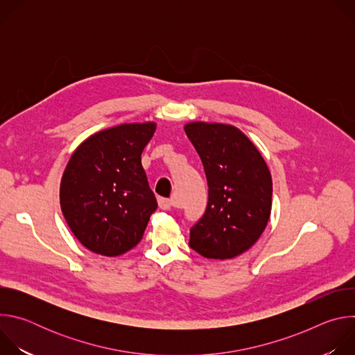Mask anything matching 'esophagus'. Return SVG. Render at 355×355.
I'll return each mask as SVG.
<instances>
[{
    "mask_svg": "<svg viewBox=\"0 0 355 355\" xmlns=\"http://www.w3.org/2000/svg\"><path fill=\"white\" fill-rule=\"evenodd\" d=\"M159 207L164 211H170L174 207V202L171 199H166V198H159Z\"/></svg>",
    "mask_w": 355,
    "mask_h": 355,
    "instance_id": "34e87169",
    "label": "esophagus"
}]
</instances>
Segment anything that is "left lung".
Segmentation results:
<instances>
[{
	"label": "left lung",
	"mask_w": 355,
	"mask_h": 355,
	"mask_svg": "<svg viewBox=\"0 0 355 355\" xmlns=\"http://www.w3.org/2000/svg\"><path fill=\"white\" fill-rule=\"evenodd\" d=\"M184 130L204 164L207 211L189 232V247L212 260L237 257L264 232L272 180L257 147L237 128L191 122Z\"/></svg>",
	"instance_id": "obj_1"
}]
</instances>
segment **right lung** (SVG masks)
Masks as SVG:
<instances>
[{
  "instance_id": "obj_1",
  "label": "right lung",
  "mask_w": 355,
  "mask_h": 355,
  "mask_svg": "<svg viewBox=\"0 0 355 355\" xmlns=\"http://www.w3.org/2000/svg\"><path fill=\"white\" fill-rule=\"evenodd\" d=\"M155 122L94 133L71 155L60 182L63 216L89 251L116 257L143 237L157 200L141 167Z\"/></svg>"
}]
</instances>
